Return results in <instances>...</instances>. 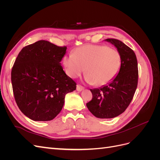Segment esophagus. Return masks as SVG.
I'll return each instance as SVG.
<instances>
[{
  "label": "esophagus",
  "mask_w": 160,
  "mask_h": 160,
  "mask_svg": "<svg viewBox=\"0 0 160 160\" xmlns=\"http://www.w3.org/2000/svg\"><path fill=\"white\" fill-rule=\"evenodd\" d=\"M83 89H84V88H83V86L79 85H77V91H83Z\"/></svg>",
  "instance_id": "34e87169"
}]
</instances>
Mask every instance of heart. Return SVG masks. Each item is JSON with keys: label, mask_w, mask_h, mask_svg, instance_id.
<instances>
[{"label": "heart", "mask_w": 160, "mask_h": 160, "mask_svg": "<svg viewBox=\"0 0 160 160\" xmlns=\"http://www.w3.org/2000/svg\"><path fill=\"white\" fill-rule=\"evenodd\" d=\"M120 52L104 45L88 44L79 47L73 54L64 57L62 63L66 73L76 78L85 69V80L90 84L103 86L112 81L122 67Z\"/></svg>", "instance_id": "1"}]
</instances>
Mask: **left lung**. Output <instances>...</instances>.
I'll return each mask as SVG.
<instances>
[{
    "mask_svg": "<svg viewBox=\"0 0 160 160\" xmlns=\"http://www.w3.org/2000/svg\"><path fill=\"white\" fill-rule=\"evenodd\" d=\"M113 45L122 58V67L115 78L100 88L90 89L93 98L86 104L98 118L110 119L124 112L132 101L138 81L136 55L123 42L114 38L105 39Z\"/></svg>",
    "mask_w": 160,
    "mask_h": 160,
    "instance_id": "1",
    "label": "left lung"
}]
</instances>
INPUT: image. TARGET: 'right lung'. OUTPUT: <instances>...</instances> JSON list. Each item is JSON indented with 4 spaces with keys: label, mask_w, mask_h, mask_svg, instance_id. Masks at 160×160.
Returning a JSON list of instances; mask_svg holds the SVG:
<instances>
[{
    "label": "right lung",
    "mask_w": 160,
    "mask_h": 160,
    "mask_svg": "<svg viewBox=\"0 0 160 160\" xmlns=\"http://www.w3.org/2000/svg\"><path fill=\"white\" fill-rule=\"evenodd\" d=\"M66 50L42 40L18 53L11 71L13 93L22 113L33 121L54 119L63 107L65 95L76 89V83L61 65Z\"/></svg>",
    "instance_id": "right-lung-1"
}]
</instances>
